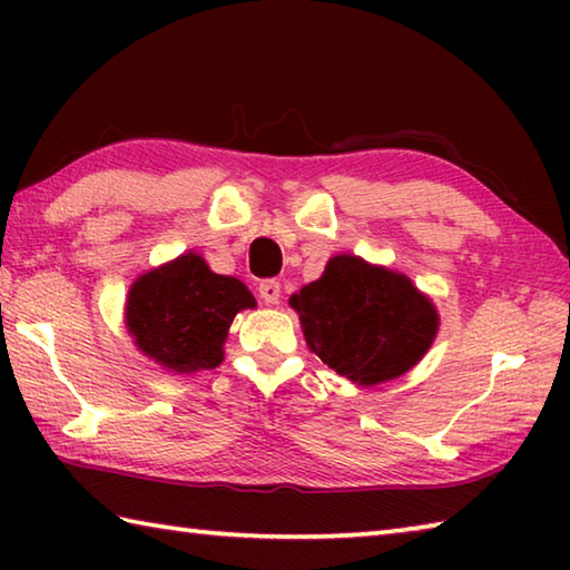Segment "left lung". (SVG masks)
<instances>
[{
  "instance_id": "left-lung-1",
  "label": "left lung",
  "mask_w": 570,
  "mask_h": 570,
  "mask_svg": "<svg viewBox=\"0 0 570 570\" xmlns=\"http://www.w3.org/2000/svg\"><path fill=\"white\" fill-rule=\"evenodd\" d=\"M254 306L246 284L214 274L204 256L188 250L135 278L125 302V326L142 354L190 374L224 362L230 322Z\"/></svg>"
}]
</instances>
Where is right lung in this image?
Returning <instances> with one entry per match:
<instances>
[{"mask_svg":"<svg viewBox=\"0 0 570 570\" xmlns=\"http://www.w3.org/2000/svg\"><path fill=\"white\" fill-rule=\"evenodd\" d=\"M292 306L308 350L364 387L412 370L438 334L435 308L410 278L360 256H334Z\"/></svg>","mask_w":570,"mask_h":570,"instance_id":"right-lung-1","label":"right lung"}]
</instances>
